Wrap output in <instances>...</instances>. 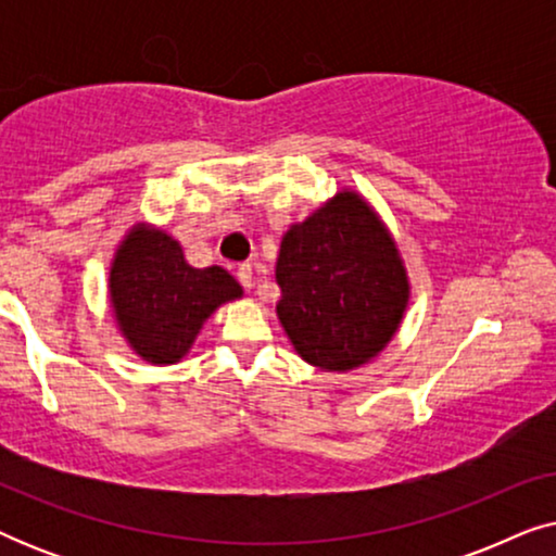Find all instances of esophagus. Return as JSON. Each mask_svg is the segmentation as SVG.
<instances>
[{
    "label": "esophagus",
    "mask_w": 556,
    "mask_h": 556,
    "mask_svg": "<svg viewBox=\"0 0 556 556\" xmlns=\"http://www.w3.org/2000/svg\"><path fill=\"white\" fill-rule=\"evenodd\" d=\"M238 280L245 288H253L255 286V280H253V265L250 263H240L238 265Z\"/></svg>",
    "instance_id": "1"
}]
</instances>
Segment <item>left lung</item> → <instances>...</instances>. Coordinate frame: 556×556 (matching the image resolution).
I'll return each instance as SVG.
<instances>
[{
  "mask_svg": "<svg viewBox=\"0 0 556 556\" xmlns=\"http://www.w3.org/2000/svg\"><path fill=\"white\" fill-rule=\"evenodd\" d=\"M276 314L303 362L362 367L390 344L409 283L390 230L362 194L341 189L280 240Z\"/></svg>",
  "mask_w": 556,
  "mask_h": 556,
  "instance_id": "8db88e82",
  "label": "left lung"
}]
</instances>
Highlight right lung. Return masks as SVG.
I'll return each instance as SVG.
<instances>
[{"label": "right lung", "mask_w": 556, "mask_h": 556, "mask_svg": "<svg viewBox=\"0 0 556 556\" xmlns=\"http://www.w3.org/2000/svg\"><path fill=\"white\" fill-rule=\"evenodd\" d=\"M111 308L128 346L151 364H174L192 349L202 324L242 288L219 265L192 268L164 230L134 225L113 255Z\"/></svg>", "instance_id": "add662e5"}]
</instances>
